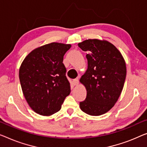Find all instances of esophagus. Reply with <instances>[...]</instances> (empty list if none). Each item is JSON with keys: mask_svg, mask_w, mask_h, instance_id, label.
<instances>
[{"mask_svg": "<svg viewBox=\"0 0 147 147\" xmlns=\"http://www.w3.org/2000/svg\"><path fill=\"white\" fill-rule=\"evenodd\" d=\"M73 84L74 86H76V85H78V84H79V81H78V78H76V79H74L73 81Z\"/></svg>", "mask_w": 147, "mask_h": 147, "instance_id": "esophagus-1", "label": "esophagus"}]
</instances>
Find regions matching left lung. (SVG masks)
<instances>
[{
	"label": "left lung",
	"instance_id": "left-lung-1",
	"mask_svg": "<svg viewBox=\"0 0 147 147\" xmlns=\"http://www.w3.org/2000/svg\"><path fill=\"white\" fill-rule=\"evenodd\" d=\"M78 45L88 53V69L80 79L87 94L80 108L90 115L104 114L121 94L126 78L125 61L119 50L106 40L89 39Z\"/></svg>",
	"mask_w": 147,
	"mask_h": 147
}]
</instances>
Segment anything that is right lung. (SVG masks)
Listing matches in <instances>:
<instances>
[{"label":"right lung","mask_w":147,"mask_h":147,"mask_svg":"<svg viewBox=\"0 0 147 147\" xmlns=\"http://www.w3.org/2000/svg\"><path fill=\"white\" fill-rule=\"evenodd\" d=\"M70 44L53 42L35 49L19 70L24 96L35 112L49 116L57 112L71 92L63 57Z\"/></svg>","instance_id":"1"}]
</instances>
